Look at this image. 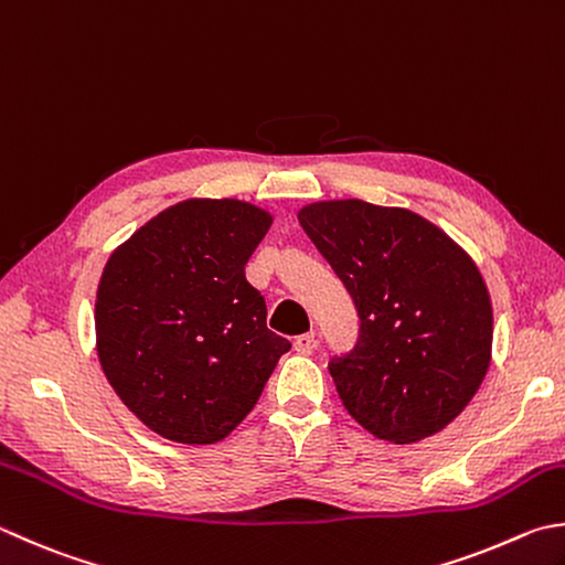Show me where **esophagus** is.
Here are the masks:
<instances>
[{
  "instance_id": "esophagus-1",
  "label": "esophagus",
  "mask_w": 565,
  "mask_h": 565,
  "mask_svg": "<svg viewBox=\"0 0 565 565\" xmlns=\"http://www.w3.org/2000/svg\"><path fill=\"white\" fill-rule=\"evenodd\" d=\"M295 349L300 351V354H312V351L317 349V334L305 332L300 337H295Z\"/></svg>"
}]
</instances>
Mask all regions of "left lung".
Listing matches in <instances>:
<instances>
[{
  "label": "left lung",
  "mask_w": 565,
  "mask_h": 565,
  "mask_svg": "<svg viewBox=\"0 0 565 565\" xmlns=\"http://www.w3.org/2000/svg\"><path fill=\"white\" fill-rule=\"evenodd\" d=\"M300 223L361 319L354 349L329 359L351 418L396 445L440 433L492 354V305L470 255L413 211L359 199L305 206Z\"/></svg>",
  "instance_id": "obj_1"
}]
</instances>
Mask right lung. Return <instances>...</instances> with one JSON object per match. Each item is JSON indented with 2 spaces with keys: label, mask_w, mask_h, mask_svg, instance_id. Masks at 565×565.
I'll list each match as a JSON object with an SVG mask.
<instances>
[{
  "label": "right lung",
  "mask_w": 565,
  "mask_h": 565,
  "mask_svg": "<svg viewBox=\"0 0 565 565\" xmlns=\"http://www.w3.org/2000/svg\"><path fill=\"white\" fill-rule=\"evenodd\" d=\"M270 214L191 199L132 233L95 300L100 366L117 396L167 440L211 445L258 403L290 342L265 324L246 263Z\"/></svg>",
  "instance_id": "right-lung-1"
}]
</instances>
